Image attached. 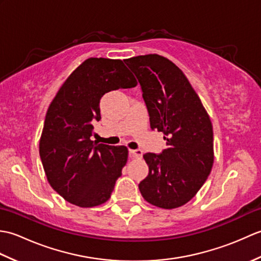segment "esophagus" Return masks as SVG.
Here are the masks:
<instances>
[{"label": "esophagus", "instance_id": "34e87169", "mask_svg": "<svg viewBox=\"0 0 261 261\" xmlns=\"http://www.w3.org/2000/svg\"><path fill=\"white\" fill-rule=\"evenodd\" d=\"M129 153L131 154V157H135V158H141L142 157V151L140 150V149H136V150H134V149H130Z\"/></svg>", "mask_w": 261, "mask_h": 261}]
</instances>
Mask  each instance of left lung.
Here are the masks:
<instances>
[{
    "label": "left lung",
    "mask_w": 261,
    "mask_h": 261,
    "mask_svg": "<svg viewBox=\"0 0 261 261\" xmlns=\"http://www.w3.org/2000/svg\"><path fill=\"white\" fill-rule=\"evenodd\" d=\"M140 83L152 130L165 135L160 154H143L149 174L142 197L170 210L190 202L212 169L213 127L206 110L184 73L157 54L124 59Z\"/></svg>",
    "instance_id": "obj_1"
}]
</instances>
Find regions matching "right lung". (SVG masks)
<instances>
[{
    "instance_id": "1",
    "label": "right lung",
    "mask_w": 261,
    "mask_h": 261,
    "mask_svg": "<svg viewBox=\"0 0 261 261\" xmlns=\"http://www.w3.org/2000/svg\"><path fill=\"white\" fill-rule=\"evenodd\" d=\"M120 59L88 58L59 88L47 111L39 153L49 184L81 207L105 203L127 160V148L92 141L105 93L137 86Z\"/></svg>"
}]
</instances>
